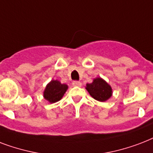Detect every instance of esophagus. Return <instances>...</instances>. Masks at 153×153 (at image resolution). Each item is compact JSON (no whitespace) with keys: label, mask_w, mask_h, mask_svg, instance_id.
Masks as SVG:
<instances>
[{"label":"esophagus","mask_w":153,"mask_h":153,"mask_svg":"<svg viewBox=\"0 0 153 153\" xmlns=\"http://www.w3.org/2000/svg\"><path fill=\"white\" fill-rule=\"evenodd\" d=\"M73 86H76V87H80L81 86V83L80 81H77V80H75L73 82Z\"/></svg>","instance_id":"esophagus-1"}]
</instances>
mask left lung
Instances as JSON below:
<instances>
[{"instance_id": "8db88e82", "label": "left lung", "mask_w": 153, "mask_h": 153, "mask_svg": "<svg viewBox=\"0 0 153 153\" xmlns=\"http://www.w3.org/2000/svg\"><path fill=\"white\" fill-rule=\"evenodd\" d=\"M85 88L92 97L100 102L106 101L112 95L111 86L100 77L95 78L93 82L87 84Z\"/></svg>"}]
</instances>
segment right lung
Masks as SVG:
<instances>
[{
  "label": "right lung",
  "mask_w": 153,
  "mask_h": 153,
  "mask_svg": "<svg viewBox=\"0 0 153 153\" xmlns=\"http://www.w3.org/2000/svg\"><path fill=\"white\" fill-rule=\"evenodd\" d=\"M68 89V85L61 84L57 80H51L46 85L44 91V98L49 103H56L63 97L64 94Z\"/></svg>",
  "instance_id": "1"
}]
</instances>
